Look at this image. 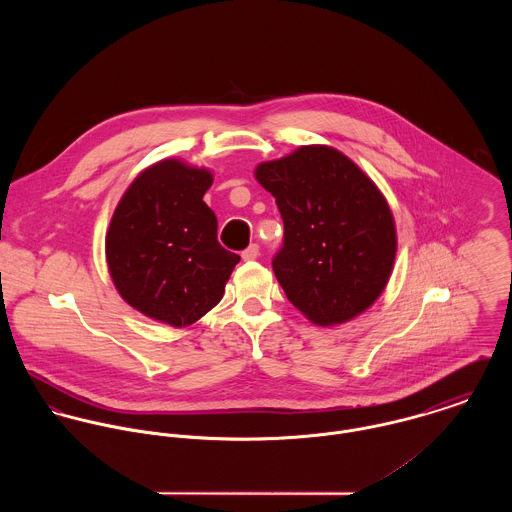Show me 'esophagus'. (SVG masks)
Returning a JSON list of instances; mask_svg holds the SVG:
<instances>
[{"instance_id":"obj_1","label":"esophagus","mask_w":512,"mask_h":512,"mask_svg":"<svg viewBox=\"0 0 512 512\" xmlns=\"http://www.w3.org/2000/svg\"><path fill=\"white\" fill-rule=\"evenodd\" d=\"M258 254H260L258 244H250L246 250H242V258H244V260H256Z\"/></svg>"}]
</instances>
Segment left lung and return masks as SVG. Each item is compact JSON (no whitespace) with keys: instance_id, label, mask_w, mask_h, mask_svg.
I'll list each match as a JSON object with an SVG mask.
<instances>
[{"instance_id":"8db88e82","label":"left lung","mask_w":512,"mask_h":512,"mask_svg":"<svg viewBox=\"0 0 512 512\" xmlns=\"http://www.w3.org/2000/svg\"><path fill=\"white\" fill-rule=\"evenodd\" d=\"M256 179L284 220L272 268L288 299L317 325L363 313L384 290L396 256L394 219L376 185L325 146L266 161Z\"/></svg>"}]
</instances>
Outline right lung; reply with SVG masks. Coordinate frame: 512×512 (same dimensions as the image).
<instances>
[{"label":"right lung","instance_id":"right-lung-1","mask_svg":"<svg viewBox=\"0 0 512 512\" xmlns=\"http://www.w3.org/2000/svg\"><path fill=\"white\" fill-rule=\"evenodd\" d=\"M207 169L159 161L130 185L106 234L110 276L138 311L173 327L195 323L224 293L240 256L222 248L203 201Z\"/></svg>","mask_w":512,"mask_h":512}]
</instances>
